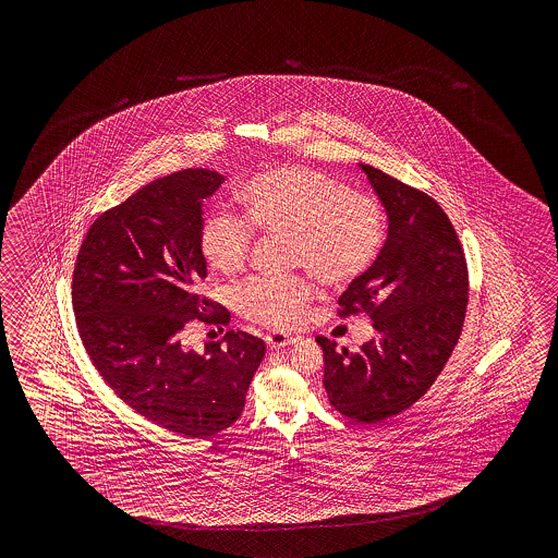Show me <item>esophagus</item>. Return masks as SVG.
Masks as SVG:
<instances>
[{"label":"esophagus","mask_w":558,"mask_h":558,"mask_svg":"<svg viewBox=\"0 0 558 558\" xmlns=\"http://www.w3.org/2000/svg\"><path fill=\"white\" fill-rule=\"evenodd\" d=\"M265 341H267L271 349H281V347H287V344L295 343L296 337L295 335H287V332L274 331L265 337Z\"/></svg>","instance_id":"obj_1"}]
</instances>
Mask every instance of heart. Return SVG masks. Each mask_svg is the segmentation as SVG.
I'll return each instance as SVG.
<instances>
[{"mask_svg":"<svg viewBox=\"0 0 558 558\" xmlns=\"http://www.w3.org/2000/svg\"><path fill=\"white\" fill-rule=\"evenodd\" d=\"M243 215L215 207L203 217L199 250L217 274L235 275L250 262L255 231L289 238V262L327 287H347L377 259L385 214L373 197L305 167L255 173L239 193ZM315 287L303 275L253 277L235 291L245 319L291 329L305 317Z\"/></svg>","mask_w":558,"mask_h":558,"instance_id":"1","label":"heart"}]
</instances>
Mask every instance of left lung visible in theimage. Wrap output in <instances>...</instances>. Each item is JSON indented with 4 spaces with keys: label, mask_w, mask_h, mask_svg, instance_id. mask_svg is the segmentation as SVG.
<instances>
[{
    "label": "left lung",
    "mask_w": 558,
    "mask_h": 558,
    "mask_svg": "<svg viewBox=\"0 0 558 558\" xmlns=\"http://www.w3.org/2000/svg\"><path fill=\"white\" fill-rule=\"evenodd\" d=\"M389 217L377 262L339 296V317L367 313L375 337L355 353L327 337L323 385L332 407L379 423L416 403L447 365L463 331L469 271L459 235L439 203L361 163Z\"/></svg>",
    "instance_id": "obj_1"
}]
</instances>
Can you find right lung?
Masks as SVG:
<instances>
[{
	"label": "right lung",
	"instance_id": "add662e5",
	"mask_svg": "<svg viewBox=\"0 0 558 558\" xmlns=\"http://www.w3.org/2000/svg\"><path fill=\"white\" fill-rule=\"evenodd\" d=\"M226 178L183 169L155 179L89 227L73 269L77 331L119 399L155 425L205 439L238 421L265 343L227 331L203 353L185 349L190 320L226 325L229 311L197 295L203 202Z\"/></svg>",
	"mask_w": 558,
	"mask_h": 558
}]
</instances>
